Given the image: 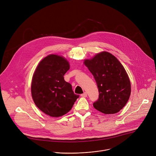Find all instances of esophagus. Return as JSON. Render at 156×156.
<instances>
[{
	"label": "esophagus",
	"mask_w": 156,
	"mask_h": 156,
	"mask_svg": "<svg viewBox=\"0 0 156 156\" xmlns=\"http://www.w3.org/2000/svg\"><path fill=\"white\" fill-rule=\"evenodd\" d=\"M81 96L83 97V98H86L87 96V93L86 92H84L83 94H81Z\"/></svg>",
	"instance_id": "esophagus-1"
}]
</instances>
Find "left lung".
Masks as SVG:
<instances>
[{"mask_svg": "<svg viewBox=\"0 0 156 156\" xmlns=\"http://www.w3.org/2000/svg\"><path fill=\"white\" fill-rule=\"evenodd\" d=\"M84 63L93 74L99 91L94 107L105 114H113L127 102L131 91L128 75L122 64L107 52L98 54Z\"/></svg>", "mask_w": 156, "mask_h": 156, "instance_id": "left-lung-1", "label": "left lung"}]
</instances>
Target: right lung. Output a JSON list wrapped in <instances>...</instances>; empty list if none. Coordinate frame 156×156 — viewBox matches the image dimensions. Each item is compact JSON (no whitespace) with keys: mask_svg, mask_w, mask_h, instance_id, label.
Segmentation results:
<instances>
[{"mask_svg":"<svg viewBox=\"0 0 156 156\" xmlns=\"http://www.w3.org/2000/svg\"><path fill=\"white\" fill-rule=\"evenodd\" d=\"M69 69L68 62L57 55H49L38 65L33 76L31 91L35 105L45 114L59 117L71 110L79 95L63 76Z\"/></svg>","mask_w":156,"mask_h":156,"instance_id":"obj_1","label":"right lung"}]
</instances>
